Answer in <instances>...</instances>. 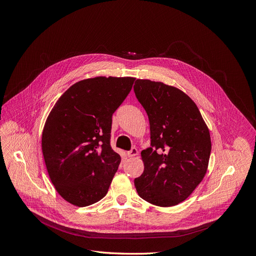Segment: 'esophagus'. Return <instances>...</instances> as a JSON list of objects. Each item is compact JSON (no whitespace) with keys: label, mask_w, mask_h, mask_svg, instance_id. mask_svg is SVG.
<instances>
[{"label":"esophagus","mask_w":256,"mask_h":256,"mask_svg":"<svg viewBox=\"0 0 256 256\" xmlns=\"http://www.w3.org/2000/svg\"><path fill=\"white\" fill-rule=\"evenodd\" d=\"M137 154H138V150L136 148V147H132V150H130V152H128V156L130 158L135 156H137Z\"/></svg>","instance_id":"obj_1"}]
</instances>
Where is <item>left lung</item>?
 Instances as JSON below:
<instances>
[{
	"label": "left lung",
	"instance_id": "obj_1",
	"mask_svg": "<svg viewBox=\"0 0 256 256\" xmlns=\"http://www.w3.org/2000/svg\"><path fill=\"white\" fill-rule=\"evenodd\" d=\"M134 91L150 126V147L141 152L144 171L134 180L136 190L152 204L176 206L206 176L212 150L210 130L196 104L182 90L137 80Z\"/></svg>",
	"mask_w": 256,
	"mask_h": 256
}]
</instances>
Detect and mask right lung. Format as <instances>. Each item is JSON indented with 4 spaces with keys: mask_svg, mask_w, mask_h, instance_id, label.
Wrapping results in <instances>:
<instances>
[{
    "mask_svg": "<svg viewBox=\"0 0 256 256\" xmlns=\"http://www.w3.org/2000/svg\"><path fill=\"white\" fill-rule=\"evenodd\" d=\"M135 78L80 80L54 106L42 132L50 178L70 204L87 206L102 199L120 164L110 144L112 116Z\"/></svg>",
    "mask_w": 256,
    "mask_h": 256,
    "instance_id": "right-lung-1",
    "label": "right lung"
}]
</instances>
